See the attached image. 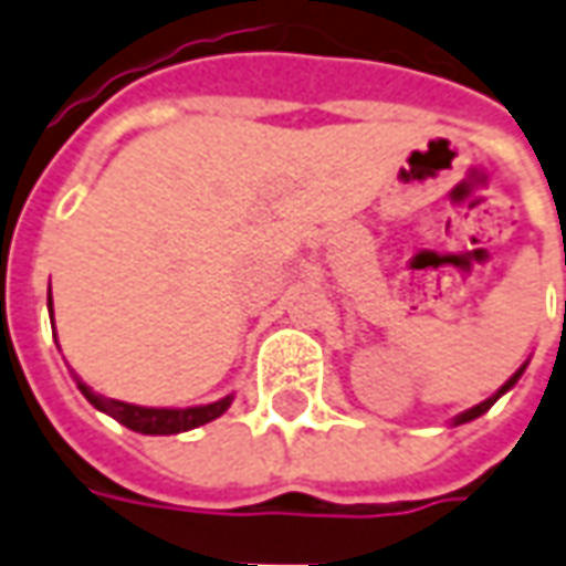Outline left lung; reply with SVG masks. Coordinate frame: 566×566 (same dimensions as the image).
<instances>
[{
    "mask_svg": "<svg viewBox=\"0 0 566 566\" xmlns=\"http://www.w3.org/2000/svg\"><path fill=\"white\" fill-rule=\"evenodd\" d=\"M521 374H524V367H517L515 374L509 377V382H503V389H500V392H496V395H490L488 401H481V405H475V407H472V410H465V413H460V417L453 420V426H460V422H469V420H475V417H481V413H488L490 407L496 405V398H500V395H505V392H509V389H512V386H515Z\"/></svg>",
    "mask_w": 566,
    "mask_h": 566,
    "instance_id": "8db88e82",
    "label": "left lung"
}]
</instances>
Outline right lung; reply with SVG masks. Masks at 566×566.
I'll use <instances>...</instances> for the list:
<instances>
[{
  "label": "right lung",
  "instance_id": "add662e5",
  "mask_svg": "<svg viewBox=\"0 0 566 566\" xmlns=\"http://www.w3.org/2000/svg\"><path fill=\"white\" fill-rule=\"evenodd\" d=\"M49 310H51V294H49ZM82 395L88 398L91 405L97 410L109 413L113 420H118L122 426H128L134 432L144 434H177L189 432L196 426H205V422L217 420L229 405H232V395L220 398L214 405H201V407H140V405H125V401H116V398H104V395L91 392L88 386L76 379Z\"/></svg>",
  "mask_w": 566,
  "mask_h": 566
}]
</instances>
